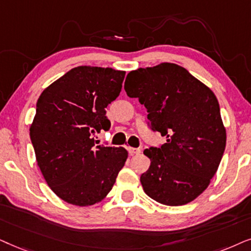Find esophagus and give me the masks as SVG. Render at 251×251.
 I'll return each instance as SVG.
<instances>
[{
    "instance_id": "obj_1",
    "label": "esophagus",
    "mask_w": 251,
    "mask_h": 251,
    "mask_svg": "<svg viewBox=\"0 0 251 251\" xmlns=\"http://www.w3.org/2000/svg\"><path fill=\"white\" fill-rule=\"evenodd\" d=\"M128 152L131 153V155H138V153L141 152V149L140 148H133V147H128Z\"/></svg>"
}]
</instances>
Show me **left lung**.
<instances>
[{
    "mask_svg": "<svg viewBox=\"0 0 251 251\" xmlns=\"http://www.w3.org/2000/svg\"><path fill=\"white\" fill-rule=\"evenodd\" d=\"M124 88L146 106L150 129L166 136L164 145L143 151L150 158L140 178L143 190L165 205L192 202L209 186L225 151L218 100L173 63L131 71Z\"/></svg>",
    "mask_w": 251,
    "mask_h": 251,
    "instance_id": "1",
    "label": "left lung"
}]
</instances>
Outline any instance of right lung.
Instances as JSON below:
<instances>
[{
	"mask_svg": "<svg viewBox=\"0 0 251 251\" xmlns=\"http://www.w3.org/2000/svg\"><path fill=\"white\" fill-rule=\"evenodd\" d=\"M125 71L78 66L49 87L36 102L29 136L47 183L63 201L86 206L112 189L128 152L123 147L96 146L94 135L108 131L105 108L118 98Z\"/></svg>",
	"mask_w": 251,
	"mask_h": 251,
	"instance_id": "obj_1",
	"label": "right lung"
}]
</instances>
